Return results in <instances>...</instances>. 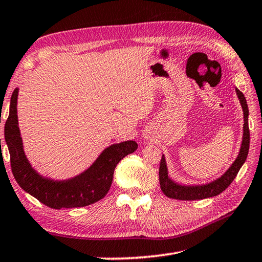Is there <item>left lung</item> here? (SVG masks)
<instances>
[{
    "instance_id": "left-lung-1",
    "label": "left lung",
    "mask_w": 262,
    "mask_h": 262,
    "mask_svg": "<svg viewBox=\"0 0 262 262\" xmlns=\"http://www.w3.org/2000/svg\"><path fill=\"white\" fill-rule=\"evenodd\" d=\"M237 95L243 107L244 112V129H243V142H242L239 155L235 160V163L231 165V167L227 170V172L222 175L220 179H217L214 182L206 184V185H197V187H184V185H180L174 183L172 180L168 178L167 174V167H166V161L163 156L159 166V182L161 191L164 192L165 196L173 199H179V201H196V199H204L214 197L216 194L221 193L222 191L229 187L232 181L238 174V170L245 163L247 158V154H249L250 147V129H249V107H247L246 99L244 95L238 89H236Z\"/></svg>"
}]
</instances>
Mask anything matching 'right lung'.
Wrapping results in <instances>:
<instances>
[{
	"label": "right lung",
	"mask_w": 262,
	"mask_h": 262,
	"mask_svg": "<svg viewBox=\"0 0 262 262\" xmlns=\"http://www.w3.org/2000/svg\"><path fill=\"white\" fill-rule=\"evenodd\" d=\"M17 96L18 89H15L10 101V112L4 126V137L10 152L12 174L21 189L55 210L88 206L105 197L112 184L116 166L137 149L136 142L127 141L108 146L85 172L74 179L68 181L45 179L31 167L24 154L18 128Z\"/></svg>",
	"instance_id": "add662e5"
}]
</instances>
